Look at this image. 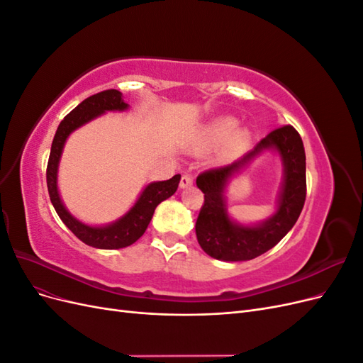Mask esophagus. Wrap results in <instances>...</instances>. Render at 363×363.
<instances>
[{"instance_id": "esophagus-1", "label": "esophagus", "mask_w": 363, "mask_h": 363, "mask_svg": "<svg viewBox=\"0 0 363 363\" xmlns=\"http://www.w3.org/2000/svg\"><path fill=\"white\" fill-rule=\"evenodd\" d=\"M192 183H194L192 175H189V174H184L183 177H182V180H180V188H182V189H184V188H189V186H192Z\"/></svg>"}]
</instances>
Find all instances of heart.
<instances>
[{
  "mask_svg": "<svg viewBox=\"0 0 363 363\" xmlns=\"http://www.w3.org/2000/svg\"><path fill=\"white\" fill-rule=\"evenodd\" d=\"M238 121L230 116H219L207 123L195 138V151L207 152L223 145L219 151V159L228 160L244 150L248 144V133L244 130H236Z\"/></svg>",
  "mask_w": 363,
  "mask_h": 363,
  "instance_id": "b5f03b06",
  "label": "heart"
}]
</instances>
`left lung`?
<instances>
[{"label": "left lung", "instance_id": "8db88e82", "mask_svg": "<svg viewBox=\"0 0 363 363\" xmlns=\"http://www.w3.org/2000/svg\"><path fill=\"white\" fill-rule=\"evenodd\" d=\"M263 149L279 152L284 163V184L278 211L256 226L232 222L226 213L223 191L226 183ZM196 186L204 194V204L196 218L195 233L208 256L225 262L251 260L277 245L298 219L306 200V155L303 140L292 125L272 130L242 159L221 168L201 172Z\"/></svg>", "mask_w": 363, "mask_h": 363}]
</instances>
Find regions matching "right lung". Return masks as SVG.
<instances>
[{
  "instance_id": "1",
  "label": "right lung",
  "mask_w": 363,
  "mask_h": 363,
  "mask_svg": "<svg viewBox=\"0 0 363 363\" xmlns=\"http://www.w3.org/2000/svg\"><path fill=\"white\" fill-rule=\"evenodd\" d=\"M125 108H128V104L124 103L123 94L116 89H108L100 94H95L89 98H86L84 101H82L74 111H71L63 118L52 139L47 167V186L50 200L54 208H56V212L60 216L63 224L67 225L82 242L94 248L118 250L135 244L136 240L145 233L156 207L163 200H167L171 195H174L180 183V174L174 175L169 180L150 183L139 195L135 206L131 207L124 216H121L115 223L107 225L92 227L83 224L67 211V207L63 206L60 200L57 189V168L65 142H67L68 136L74 130L87 124L96 116H100L108 111L123 112Z\"/></svg>"
}]
</instances>
